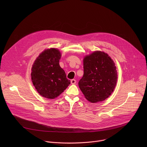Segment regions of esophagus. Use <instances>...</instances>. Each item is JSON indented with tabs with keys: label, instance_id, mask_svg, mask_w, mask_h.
Returning <instances> with one entry per match:
<instances>
[{
	"label": "esophagus",
	"instance_id": "1",
	"mask_svg": "<svg viewBox=\"0 0 147 147\" xmlns=\"http://www.w3.org/2000/svg\"><path fill=\"white\" fill-rule=\"evenodd\" d=\"M76 83V80H74V79H72L71 80V84H75Z\"/></svg>",
	"mask_w": 147,
	"mask_h": 147
}]
</instances>
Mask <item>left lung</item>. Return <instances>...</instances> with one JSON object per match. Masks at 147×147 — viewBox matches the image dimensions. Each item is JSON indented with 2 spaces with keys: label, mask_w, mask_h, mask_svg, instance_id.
I'll use <instances>...</instances> for the list:
<instances>
[{
  "label": "left lung",
  "mask_w": 147,
  "mask_h": 147,
  "mask_svg": "<svg viewBox=\"0 0 147 147\" xmlns=\"http://www.w3.org/2000/svg\"><path fill=\"white\" fill-rule=\"evenodd\" d=\"M84 74L78 86L92 103L108 98L116 85L117 74L115 63L108 54L95 51L83 60Z\"/></svg>",
  "instance_id": "1"
}]
</instances>
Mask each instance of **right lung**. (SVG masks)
Segmentation results:
<instances>
[{
	"label": "right lung",
	"mask_w": 147,
	"mask_h": 147,
	"mask_svg": "<svg viewBox=\"0 0 147 147\" xmlns=\"http://www.w3.org/2000/svg\"><path fill=\"white\" fill-rule=\"evenodd\" d=\"M61 56L58 49H48L38 56L32 65V83L38 92L45 98L57 97L70 84L59 65Z\"/></svg>",
	"instance_id": "1"
}]
</instances>
